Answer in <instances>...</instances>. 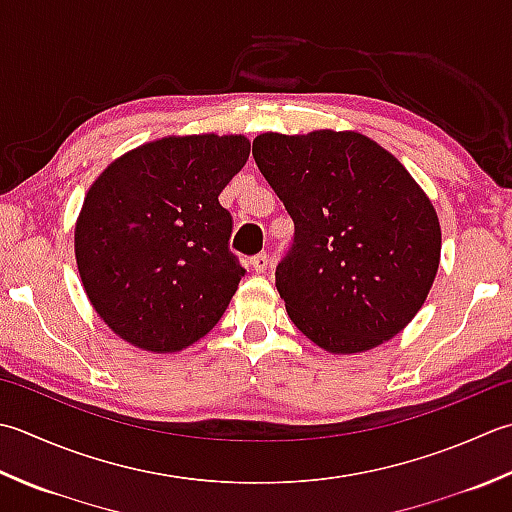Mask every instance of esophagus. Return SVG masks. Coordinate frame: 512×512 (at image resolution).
Masks as SVG:
<instances>
[{"label":"esophagus","mask_w":512,"mask_h":512,"mask_svg":"<svg viewBox=\"0 0 512 512\" xmlns=\"http://www.w3.org/2000/svg\"><path fill=\"white\" fill-rule=\"evenodd\" d=\"M250 268H253L257 275H264L266 268H268V255L266 253L255 255L253 259H250Z\"/></svg>","instance_id":"1"}]
</instances>
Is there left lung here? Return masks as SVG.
Here are the masks:
<instances>
[{
  "label": "left lung",
  "mask_w": 512,
  "mask_h": 512,
  "mask_svg": "<svg viewBox=\"0 0 512 512\" xmlns=\"http://www.w3.org/2000/svg\"><path fill=\"white\" fill-rule=\"evenodd\" d=\"M253 157L295 222L275 284L319 348L353 355L413 322L435 282L442 228L395 155L355 130L262 133Z\"/></svg>",
  "instance_id": "1"
}]
</instances>
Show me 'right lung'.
Segmentation results:
<instances>
[{
	"label": "right lung",
	"mask_w": 512,
	"mask_h": 512,
	"mask_svg": "<svg viewBox=\"0 0 512 512\" xmlns=\"http://www.w3.org/2000/svg\"><path fill=\"white\" fill-rule=\"evenodd\" d=\"M244 135H170L128 150L88 188L75 259L95 313L150 353L193 346L244 275L219 193L244 168Z\"/></svg>",
	"instance_id": "add662e5"
}]
</instances>
